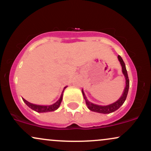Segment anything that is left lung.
<instances>
[{"label": "left lung", "mask_w": 151, "mask_h": 151, "mask_svg": "<svg viewBox=\"0 0 151 151\" xmlns=\"http://www.w3.org/2000/svg\"><path fill=\"white\" fill-rule=\"evenodd\" d=\"M118 58H119V62H120L121 65V66H122L123 74H124V76H125V77H126V87H125V89H124V93H123L122 96H121V97L117 101L114 102V103L108 105V106H99V105L94 104L91 103V102H89V101H88V100L86 99V96H84V93L82 90L81 91H82L83 96H84V99H85V101H86V105H87L89 109H90L91 111H92L97 112V113H101V114L112 113V112L116 111L118 109L120 108L121 106L123 105V104L124 103V101H125L126 96H127L128 92H129V77H128L127 70H126V65H125V63H124V60H123V59L121 58V57L120 56V55H119V56H118Z\"/></svg>", "instance_id": "left-lung-1"}]
</instances>
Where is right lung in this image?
Masks as SVG:
<instances>
[{"label":"right lung","instance_id":"obj_1","mask_svg":"<svg viewBox=\"0 0 151 151\" xmlns=\"http://www.w3.org/2000/svg\"><path fill=\"white\" fill-rule=\"evenodd\" d=\"M65 88L66 87H65ZM65 89H64V90H65ZM64 90H63V91H62L60 99H59L57 102H55V104H52L50 106H40V105L32 104L30 103V102L26 101V100L24 99H22V100H23V101L25 102L26 104L28 106L30 107V109H32V110L35 111L39 112V113H42V112L53 111L57 110V109L59 108V106H60V104H61L62 100V95H63Z\"/></svg>","mask_w":151,"mask_h":151}]
</instances>
